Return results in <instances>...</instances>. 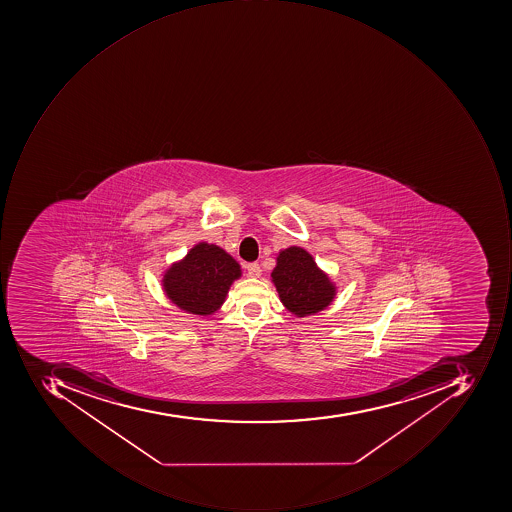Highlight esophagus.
Returning a JSON list of instances; mask_svg holds the SVG:
<instances>
[{
  "label": "esophagus",
  "instance_id": "esophagus-1",
  "mask_svg": "<svg viewBox=\"0 0 512 512\" xmlns=\"http://www.w3.org/2000/svg\"><path fill=\"white\" fill-rule=\"evenodd\" d=\"M246 269H248V275L251 278H258L261 275V268L258 263H249Z\"/></svg>",
  "mask_w": 512,
  "mask_h": 512
}]
</instances>
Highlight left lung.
<instances>
[{"mask_svg": "<svg viewBox=\"0 0 512 512\" xmlns=\"http://www.w3.org/2000/svg\"><path fill=\"white\" fill-rule=\"evenodd\" d=\"M271 277L284 308L297 318L324 311L337 295L334 281L300 246L278 252Z\"/></svg>", "mask_w": 512, "mask_h": 512, "instance_id": "8db88e82", "label": "left lung"}]
</instances>
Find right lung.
<instances>
[{"label": "right lung", "instance_id": "1", "mask_svg": "<svg viewBox=\"0 0 512 512\" xmlns=\"http://www.w3.org/2000/svg\"><path fill=\"white\" fill-rule=\"evenodd\" d=\"M241 266L217 244L200 241L164 271V295L181 311L208 317L223 306Z\"/></svg>", "mask_w": 512, "mask_h": 512}]
</instances>
